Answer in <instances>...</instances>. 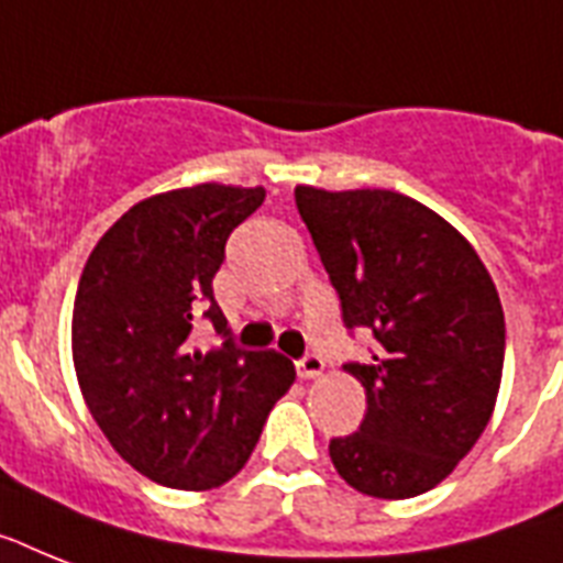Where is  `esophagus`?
<instances>
[{
  "label": "esophagus",
  "mask_w": 563,
  "mask_h": 563,
  "mask_svg": "<svg viewBox=\"0 0 563 563\" xmlns=\"http://www.w3.org/2000/svg\"><path fill=\"white\" fill-rule=\"evenodd\" d=\"M297 367V376L300 378H314L323 373V358L318 353H306L303 358L295 361Z\"/></svg>",
  "instance_id": "obj_1"
}]
</instances>
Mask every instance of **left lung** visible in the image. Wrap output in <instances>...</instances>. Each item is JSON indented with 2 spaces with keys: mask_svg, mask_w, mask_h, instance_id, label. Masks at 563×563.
<instances>
[{
  "mask_svg": "<svg viewBox=\"0 0 563 563\" xmlns=\"http://www.w3.org/2000/svg\"><path fill=\"white\" fill-rule=\"evenodd\" d=\"M297 213L341 300L376 344L344 369L367 393L358 431L329 440L338 474L401 500L454 472L486 431L506 355L504 306L477 251L393 190L295 187Z\"/></svg>",
  "mask_w": 563,
  "mask_h": 563,
  "instance_id": "obj_1",
  "label": "left lung"
}]
</instances>
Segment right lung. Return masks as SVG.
Returning <instances> with one entry per match:
<instances>
[{"label": "right lung", "instance_id": "obj_1", "mask_svg": "<svg viewBox=\"0 0 563 563\" xmlns=\"http://www.w3.org/2000/svg\"><path fill=\"white\" fill-rule=\"evenodd\" d=\"M263 187L196 185L150 196L100 236L71 312L84 399L118 454L167 488L202 492L240 472L295 382L274 350L236 346L213 297L225 242ZM208 320L223 346L205 354Z\"/></svg>", "mask_w": 563, "mask_h": 563}]
</instances>
